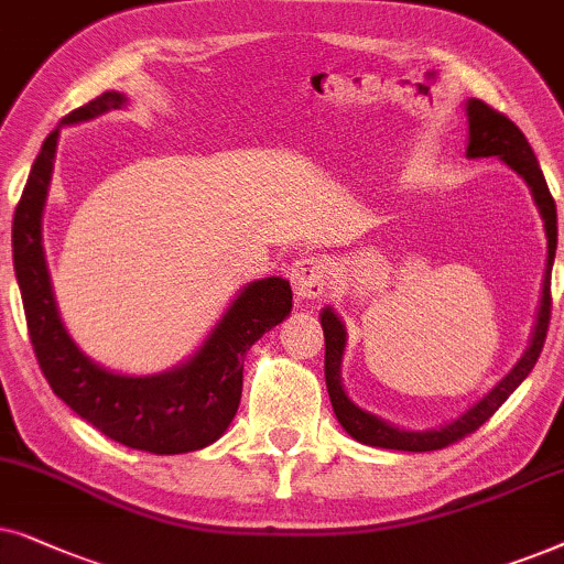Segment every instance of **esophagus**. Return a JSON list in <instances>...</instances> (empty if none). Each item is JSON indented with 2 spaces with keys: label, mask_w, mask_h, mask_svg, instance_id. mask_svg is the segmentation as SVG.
Wrapping results in <instances>:
<instances>
[{
  "label": "esophagus",
  "mask_w": 564,
  "mask_h": 564,
  "mask_svg": "<svg viewBox=\"0 0 564 564\" xmlns=\"http://www.w3.org/2000/svg\"><path fill=\"white\" fill-rule=\"evenodd\" d=\"M299 302H312L327 289V262L319 258H299L289 270Z\"/></svg>",
  "instance_id": "34e87169"
}]
</instances>
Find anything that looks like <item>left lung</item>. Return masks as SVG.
Returning <instances> with one entry per match:
<instances>
[{
    "mask_svg": "<svg viewBox=\"0 0 564 564\" xmlns=\"http://www.w3.org/2000/svg\"><path fill=\"white\" fill-rule=\"evenodd\" d=\"M467 110V123H469V139H467V156L469 160H482V156H498L500 162H506L510 170L516 172L523 183L529 185L531 198L539 208V216L544 221V235H546V268L542 278V299L536 306V322L531 327L529 348L523 350V356L518 358V364L487 392L482 400H477L469 410H464L459 417L452 423L431 427V431H410V427H400L387 423L373 412L358 408L350 400L348 392L343 387L340 377V364L345 343H348V333H345L343 319L337 317L333 306H325L319 312L322 333H325V381L329 402H333L337 423L343 425V431L356 438L358 444L377 446V448H394V452H435V448H446L454 441L464 438V435L477 431L485 420L495 415V410L508 400L510 394L521 387V381L529 377L531 369L536 366L539 352L544 348L546 327H550V286H552V265H554V252H557V208L546 187V180L542 175L534 152H531L527 137L513 120L502 116V112L492 110L490 105H485L477 97H469L464 102Z\"/></svg>",
    "mask_w": 564,
    "mask_h": 564,
    "instance_id": "8db88e82",
    "label": "left lung"
}]
</instances>
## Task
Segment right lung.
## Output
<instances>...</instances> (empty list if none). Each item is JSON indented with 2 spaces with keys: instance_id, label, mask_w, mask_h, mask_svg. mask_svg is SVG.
I'll list each match as a JSON object with an SVG mask.
<instances>
[{
  "instance_id": "obj_1",
  "label": "right lung",
  "mask_w": 564,
  "mask_h": 564,
  "mask_svg": "<svg viewBox=\"0 0 564 564\" xmlns=\"http://www.w3.org/2000/svg\"><path fill=\"white\" fill-rule=\"evenodd\" d=\"M129 105L123 93L97 95L62 118L30 167L12 221L14 275L25 306L28 333L43 377L58 400L89 425L149 454H187L219 441L242 400L245 352L291 314L286 278L247 283L193 356L167 371L131 377L105 369L66 333L43 252V208L48 200L58 137L64 126L85 123Z\"/></svg>"
}]
</instances>
